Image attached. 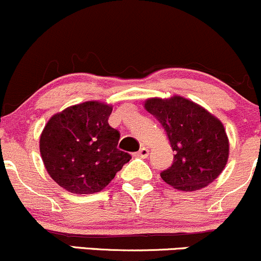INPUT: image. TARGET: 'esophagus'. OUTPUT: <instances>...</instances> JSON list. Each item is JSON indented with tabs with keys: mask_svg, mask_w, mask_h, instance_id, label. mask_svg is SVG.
<instances>
[{
	"mask_svg": "<svg viewBox=\"0 0 261 261\" xmlns=\"http://www.w3.org/2000/svg\"><path fill=\"white\" fill-rule=\"evenodd\" d=\"M135 156H138V158H141V159H146L147 156H149V150H147L146 147H141L138 152H135Z\"/></svg>",
	"mask_w": 261,
	"mask_h": 261,
	"instance_id": "34e87169",
	"label": "esophagus"
}]
</instances>
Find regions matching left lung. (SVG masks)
<instances>
[{
  "instance_id": "1",
  "label": "left lung",
  "mask_w": 261,
  "mask_h": 261,
  "mask_svg": "<svg viewBox=\"0 0 261 261\" xmlns=\"http://www.w3.org/2000/svg\"><path fill=\"white\" fill-rule=\"evenodd\" d=\"M145 109L165 128L174 163L161 179L181 191L206 188L223 172L229 160V138L223 122L199 103L174 95L150 97Z\"/></svg>"
}]
</instances>
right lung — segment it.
I'll return each instance as SVG.
<instances>
[{"mask_svg":"<svg viewBox=\"0 0 261 261\" xmlns=\"http://www.w3.org/2000/svg\"><path fill=\"white\" fill-rule=\"evenodd\" d=\"M111 103L86 101L52 115L40 136L51 179L72 194H95L111 182L130 153L117 149L120 133L109 125Z\"/></svg>","mask_w":261,"mask_h":261,"instance_id":"1","label":"right lung"}]
</instances>
